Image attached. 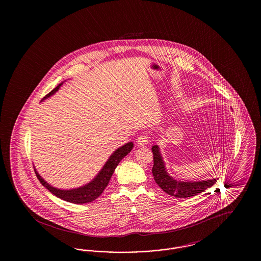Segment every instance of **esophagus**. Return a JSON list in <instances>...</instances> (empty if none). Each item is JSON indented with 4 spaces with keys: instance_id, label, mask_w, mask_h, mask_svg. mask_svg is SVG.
<instances>
[{
    "instance_id": "esophagus-1",
    "label": "esophagus",
    "mask_w": 261,
    "mask_h": 261,
    "mask_svg": "<svg viewBox=\"0 0 261 261\" xmlns=\"http://www.w3.org/2000/svg\"><path fill=\"white\" fill-rule=\"evenodd\" d=\"M149 137L147 135H141L140 137H138L137 139V145L140 146V147H144V146H147L149 144Z\"/></svg>"
}]
</instances>
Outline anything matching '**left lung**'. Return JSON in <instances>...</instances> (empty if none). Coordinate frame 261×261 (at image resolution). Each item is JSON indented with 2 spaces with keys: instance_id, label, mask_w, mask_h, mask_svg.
I'll return each mask as SVG.
<instances>
[{
  "instance_id": "obj_1",
  "label": "left lung",
  "mask_w": 261,
  "mask_h": 261,
  "mask_svg": "<svg viewBox=\"0 0 261 261\" xmlns=\"http://www.w3.org/2000/svg\"><path fill=\"white\" fill-rule=\"evenodd\" d=\"M151 150L153 153V166L151 169L153 179L155 183L171 197L179 199V198H190V197L197 196L199 193L204 192L206 189L216 184L218 180V178H212V179L201 180V181L176 180L172 176H170L166 170L165 162L163 161L159 145H153L151 147ZM221 153L224 152L221 151ZM219 162H221V161Z\"/></svg>"
}]
</instances>
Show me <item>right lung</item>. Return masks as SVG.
<instances>
[{
    "instance_id": "right-lung-1",
    "label": "right lung",
    "mask_w": 261,
    "mask_h": 261,
    "mask_svg": "<svg viewBox=\"0 0 261 261\" xmlns=\"http://www.w3.org/2000/svg\"><path fill=\"white\" fill-rule=\"evenodd\" d=\"M62 83H64V82H62ZM62 83L59 84L53 91H50V93L41 101L50 98V96L56 94L62 86ZM133 147H134V144L132 142H129V143L125 144L124 146L115 149L112 152V155L109 158V160L103 164V166L99 170V173L94 177V179H92L87 184L75 188V189L62 190V189H58L56 187L50 186V184L47 183L42 178V176H40V174L38 173L35 166H34V170H35V173H36L40 183L46 189H48L53 195H55L56 197L63 199L65 201H68V202L83 204V203L91 202L97 198H99V196L101 195V193L105 191V189L109 185V182L112 178V174L114 172L118 163L121 162L122 159L131 151Z\"/></svg>"
}]
</instances>
